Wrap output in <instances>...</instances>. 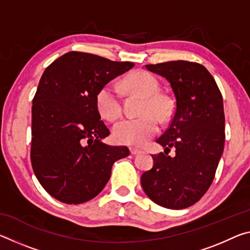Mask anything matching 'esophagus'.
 <instances>
[{"instance_id": "1", "label": "esophagus", "mask_w": 250, "mask_h": 250, "mask_svg": "<svg viewBox=\"0 0 250 250\" xmlns=\"http://www.w3.org/2000/svg\"><path fill=\"white\" fill-rule=\"evenodd\" d=\"M140 150L139 149H135V147H130V153L132 154V155H137V154H139L140 153Z\"/></svg>"}]
</instances>
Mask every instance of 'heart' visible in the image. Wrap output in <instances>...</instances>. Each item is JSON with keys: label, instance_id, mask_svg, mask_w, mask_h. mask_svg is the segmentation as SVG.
I'll list each match as a JSON object with an SVG mask.
<instances>
[{"label": "heart", "instance_id": "1", "mask_svg": "<svg viewBox=\"0 0 250 250\" xmlns=\"http://www.w3.org/2000/svg\"><path fill=\"white\" fill-rule=\"evenodd\" d=\"M124 84L130 92L142 97L143 100L139 110L142 116L121 120L113 125V140L119 145L141 146L158 132L159 122L156 118L161 122L168 119L171 104L166 96L158 94V80L146 70H137L129 74L125 78ZM96 107L99 115L110 122L121 117V99L112 84H105L98 91Z\"/></svg>", "mask_w": 250, "mask_h": 250}]
</instances>
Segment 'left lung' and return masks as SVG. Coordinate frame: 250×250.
Listing matches in <instances>:
<instances>
[{
	"label": "left lung",
	"mask_w": 250,
	"mask_h": 250,
	"mask_svg": "<svg viewBox=\"0 0 250 250\" xmlns=\"http://www.w3.org/2000/svg\"><path fill=\"white\" fill-rule=\"evenodd\" d=\"M166 78L175 97V110L167 130L156 140L171 158L161 152L141 176L150 200L170 209L195 204L214 180L225 142V115L217 83L198 62L172 61L146 65Z\"/></svg>",
	"instance_id": "obj_1"
}]
</instances>
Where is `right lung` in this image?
Listing matches in <instances>:
<instances>
[{
    "label": "right lung",
    "mask_w": 250,
    "mask_h": 250,
    "mask_svg": "<svg viewBox=\"0 0 250 250\" xmlns=\"http://www.w3.org/2000/svg\"><path fill=\"white\" fill-rule=\"evenodd\" d=\"M132 67L69 52L45 69L33 98L31 162L41 185L59 202L90 201L108 183L112 164L130 154L126 146L101 141L110 131L100 120L96 96Z\"/></svg>",
    "instance_id": "add662e5"
}]
</instances>
